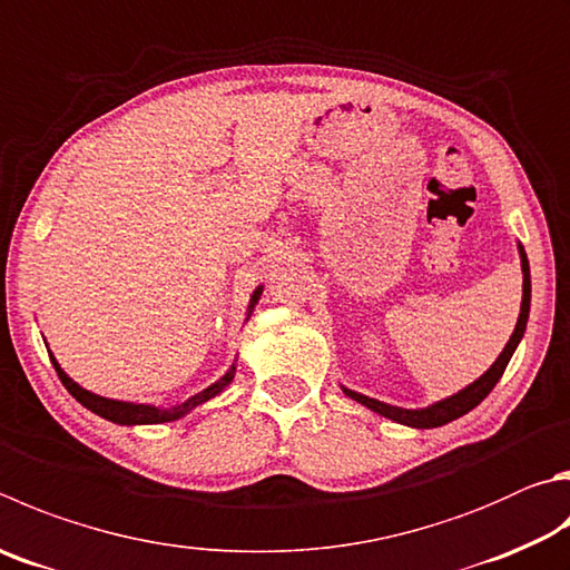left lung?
I'll return each mask as SVG.
<instances>
[{
	"label": "left lung",
	"instance_id": "left-lung-1",
	"mask_svg": "<svg viewBox=\"0 0 570 570\" xmlns=\"http://www.w3.org/2000/svg\"><path fill=\"white\" fill-rule=\"evenodd\" d=\"M519 256H521V272H523L521 314H519V321H515V328H513V334L509 338V344L503 346L499 358L493 361L491 368L485 371L483 376L475 379L473 384L461 389L459 393H453V396L431 403V406H426V409L391 406V403H384V401H379V399L364 396V393H358V391H351L346 386H341V389H344L346 396L358 401L361 406H366V409H371L374 413H379V416L391 419V421H396V423H403V426H411V429H436V426H443V423H451V421L461 419L463 413H469L471 409L479 406V403L493 391V386L499 384V379L503 376L505 366H509L513 351L519 348V344H521V338L525 334V324H529V312H531V268H529V256H525L521 244H519Z\"/></svg>",
	"mask_w": 570,
	"mask_h": 570
}]
</instances>
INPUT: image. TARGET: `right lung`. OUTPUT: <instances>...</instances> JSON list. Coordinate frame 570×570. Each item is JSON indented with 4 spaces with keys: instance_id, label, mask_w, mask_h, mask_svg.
<instances>
[{
    "instance_id": "add662e5",
    "label": "right lung",
    "mask_w": 570,
    "mask_h": 570,
    "mask_svg": "<svg viewBox=\"0 0 570 570\" xmlns=\"http://www.w3.org/2000/svg\"><path fill=\"white\" fill-rule=\"evenodd\" d=\"M262 292L264 286H256L254 294L249 298V308H246V321H249L254 306L258 304V298H262ZM49 351V346H47ZM49 358H51V366H55L57 376L61 384H65V389L75 396L81 406L89 409L91 413H97V416L107 419L111 423H119V426H147V423H167V421H177L181 416H186V413L194 411L196 406H202V403H206L214 396H219V393L232 384L234 381V374H236V361L232 364V368L226 371V374L214 381L212 386H206L204 391L194 393V396H189L186 401L177 403V406H154V403H134V401H117V399H107V396H99V393H91L87 389H81L75 379L67 376V371L59 366V361L55 358V354L49 351Z\"/></svg>"
}]
</instances>
